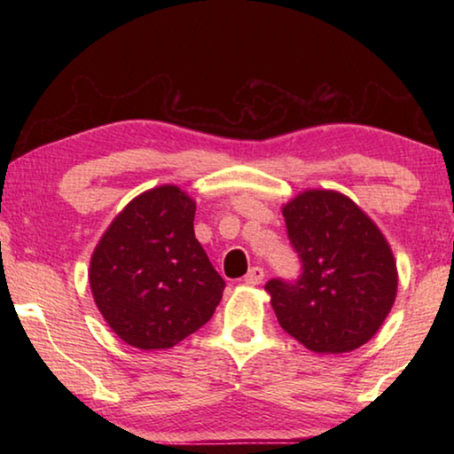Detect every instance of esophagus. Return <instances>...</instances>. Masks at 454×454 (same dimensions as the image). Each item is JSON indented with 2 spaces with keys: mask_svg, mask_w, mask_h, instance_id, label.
<instances>
[{
  "mask_svg": "<svg viewBox=\"0 0 454 454\" xmlns=\"http://www.w3.org/2000/svg\"><path fill=\"white\" fill-rule=\"evenodd\" d=\"M262 280H264V268L260 266H252L248 274L244 276V282L250 284V286H256V284H260Z\"/></svg>",
  "mask_w": 454,
  "mask_h": 454,
  "instance_id": "1",
  "label": "esophagus"
}]
</instances>
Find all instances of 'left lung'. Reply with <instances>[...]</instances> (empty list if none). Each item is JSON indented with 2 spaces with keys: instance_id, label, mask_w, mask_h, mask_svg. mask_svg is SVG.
<instances>
[{
  "instance_id": "1",
  "label": "left lung",
  "mask_w": 454,
  "mask_h": 454,
  "mask_svg": "<svg viewBox=\"0 0 454 454\" xmlns=\"http://www.w3.org/2000/svg\"><path fill=\"white\" fill-rule=\"evenodd\" d=\"M282 214L302 274L264 286L280 326L320 355L363 347L396 298V262L387 238L340 192L306 190Z\"/></svg>"
}]
</instances>
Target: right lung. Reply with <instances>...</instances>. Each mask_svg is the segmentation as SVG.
Wrapping results in <instances>:
<instances>
[{
  "mask_svg": "<svg viewBox=\"0 0 454 454\" xmlns=\"http://www.w3.org/2000/svg\"><path fill=\"white\" fill-rule=\"evenodd\" d=\"M194 214L178 186L152 188L114 218L91 254L98 310L129 347L172 348L222 301L226 282L196 240Z\"/></svg>",
  "mask_w": 454,
  "mask_h": 454,
  "instance_id": "obj_1",
  "label": "right lung"
}]
</instances>
